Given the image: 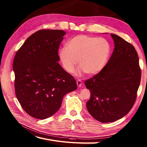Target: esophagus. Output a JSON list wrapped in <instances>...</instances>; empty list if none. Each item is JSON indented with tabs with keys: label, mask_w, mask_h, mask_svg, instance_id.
Segmentation results:
<instances>
[{
	"label": "esophagus",
	"mask_w": 147,
	"mask_h": 147,
	"mask_svg": "<svg viewBox=\"0 0 147 147\" xmlns=\"http://www.w3.org/2000/svg\"><path fill=\"white\" fill-rule=\"evenodd\" d=\"M76 83H77V85H78V87L82 86V84H83L82 81L81 80H76Z\"/></svg>",
	"instance_id": "34e87169"
}]
</instances>
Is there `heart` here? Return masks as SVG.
Returning a JSON list of instances; mask_svg holds the SVG:
<instances>
[{
    "instance_id": "heart-1",
    "label": "heart",
    "mask_w": 147,
    "mask_h": 147,
    "mask_svg": "<svg viewBox=\"0 0 147 147\" xmlns=\"http://www.w3.org/2000/svg\"><path fill=\"white\" fill-rule=\"evenodd\" d=\"M108 40L102 37L78 35L71 38L59 51V57L64 68L73 73L78 64L77 75L83 73L95 74L105 66L111 54Z\"/></svg>"
}]
</instances>
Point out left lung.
Masks as SVG:
<instances>
[{"mask_svg":"<svg viewBox=\"0 0 147 147\" xmlns=\"http://www.w3.org/2000/svg\"><path fill=\"white\" fill-rule=\"evenodd\" d=\"M115 47L103 69L85 81L91 92L86 103L89 113L101 123H111L130 111L136 99L141 81L139 58L134 46L111 34Z\"/></svg>","mask_w":147,"mask_h":147,"instance_id":"obj_1","label":"left lung"}]
</instances>
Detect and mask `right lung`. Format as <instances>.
<instances>
[{"mask_svg":"<svg viewBox=\"0 0 147 147\" xmlns=\"http://www.w3.org/2000/svg\"><path fill=\"white\" fill-rule=\"evenodd\" d=\"M65 32L41 30L29 36L13 61L15 93L22 108L34 118L54 115L66 93L74 91V78L59 64L58 51Z\"/></svg>","mask_w":147,"mask_h":147,"instance_id":"1","label":"right lung"}]
</instances>
